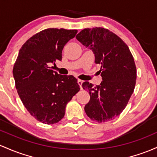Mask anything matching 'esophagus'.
Returning a JSON list of instances; mask_svg holds the SVG:
<instances>
[{"label": "esophagus", "instance_id": "34e87169", "mask_svg": "<svg viewBox=\"0 0 157 157\" xmlns=\"http://www.w3.org/2000/svg\"><path fill=\"white\" fill-rule=\"evenodd\" d=\"M77 82H78V84H79V86H80V89H82V80H77Z\"/></svg>", "mask_w": 157, "mask_h": 157}]
</instances>
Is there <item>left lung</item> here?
<instances>
[{
    "instance_id": "obj_1",
    "label": "left lung",
    "mask_w": 157,
    "mask_h": 157,
    "mask_svg": "<svg viewBox=\"0 0 157 157\" xmlns=\"http://www.w3.org/2000/svg\"><path fill=\"white\" fill-rule=\"evenodd\" d=\"M76 39L93 51L94 63L101 65L103 80L94 87L89 82L82 84L90 94L84 108L86 113L99 123L114 119L126 107L135 88L136 68L133 56L121 38L103 27L84 29Z\"/></svg>"
}]
</instances>
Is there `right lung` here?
I'll use <instances>...</instances> for the list:
<instances>
[{"label": "right lung", "instance_id": "right-lung-1", "mask_svg": "<svg viewBox=\"0 0 157 157\" xmlns=\"http://www.w3.org/2000/svg\"><path fill=\"white\" fill-rule=\"evenodd\" d=\"M77 30L48 28L30 38L19 50L13 74L18 95L30 114L47 124L63 119L65 106L80 90L72 75H61L48 65L62 60V51Z\"/></svg>", "mask_w": 157, "mask_h": 157}]
</instances>
